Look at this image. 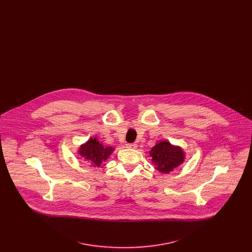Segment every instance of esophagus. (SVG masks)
<instances>
[{"label":"esophagus","mask_w":252,"mask_h":252,"mask_svg":"<svg viewBox=\"0 0 252 252\" xmlns=\"http://www.w3.org/2000/svg\"><path fill=\"white\" fill-rule=\"evenodd\" d=\"M126 147L127 148H131V149H135L137 147V144L133 143V144H126Z\"/></svg>","instance_id":"34e87169"}]
</instances>
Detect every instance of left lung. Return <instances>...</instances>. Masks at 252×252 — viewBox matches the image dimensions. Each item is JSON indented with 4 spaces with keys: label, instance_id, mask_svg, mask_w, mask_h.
Wrapping results in <instances>:
<instances>
[{
    "label": "left lung",
    "instance_id": "left-lung-1",
    "mask_svg": "<svg viewBox=\"0 0 252 252\" xmlns=\"http://www.w3.org/2000/svg\"><path fill=\"white\" fill-rule=\"evenodd\" d=\"M150 157L158 171L168 174L183 162L184 152L179 146H174L167 141H161L152 147Z\"/></svg>",
    "mask_w": 252,
    "mask_h": 252
}]
</instances>
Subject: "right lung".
I'll return each mask as SVG.
<instances>
[{
  "instance_id": "obj_1",
  "label": "right lung",
  "mask_w": 252,
  "mask_h": 252,
  "mask_svg": "<svg viewBox=\"0 0 252 252\" xmlns=\"http://www.w3.org/2000/svg\"><path fill=\"white\" fill-rule=\"evenodd\" d=\"M113 151L114 148L111 146L105 147L96 138H92L80 146L78 152L91 163V166L99 167Z\"/></svg>"
}]
</instances>
